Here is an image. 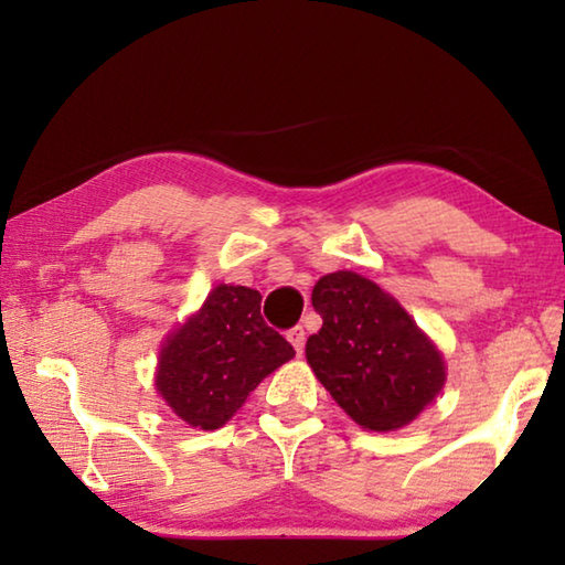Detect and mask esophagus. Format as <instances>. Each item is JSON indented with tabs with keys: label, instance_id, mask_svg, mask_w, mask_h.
Wrapping results in <instances>:
<instances>
[{
	"label": "esophagus",
	"instance_id": "obj_1",
	"mask_svg": "<svg viewBox=\"0 0 565 565\" xmlns=\"http://www.w3.org/2000/svg\"><path fill=\"white\" fill-rule=\"evenodd\" d=\"M286 339L291 341V347L296 349V353H303V343H306V331L301 327H294L289 333H286Z\"/></svg>",
	"mask_w": 565,
	"mask_h": 565
}]
</instances>
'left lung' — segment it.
I'll list each match as a JSON object with an SVG mask.
<instances>
[{"label": "left lung", "instance_id": "1", "mask_svg": "<svg viewBox=\"0 0 565 565\" xmlns=\"http://www.w3.org/2000/svg\"><path fill=\"white\" fill-rule=\"evenodd\" d=\"M311 303L323 323L306 341V361L361 428L396 431L441 394V351L379 284L333 271L313 286Z\"/></svg>", "mask_w": 565, "mask_h": 565}]
</instances>
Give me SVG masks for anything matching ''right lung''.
Masks as SVG:
<instances>
[{"instance_id": "add662e5", "label": "right lung", "mask_w": 565, "mask_h": 565, "mask_svg": "<svg viewBox=\"0 0 565 565\" xmlns=\"http://www.w3.org/2000/svg\"><path fill=\"white\" fill-rule=\"evenodd\" d=\"M294 353L279 331L266 327L259 291L218 284L202 309L167 337L157 391L184 424L214 431Z\"/></svg>"}]
</instances>
